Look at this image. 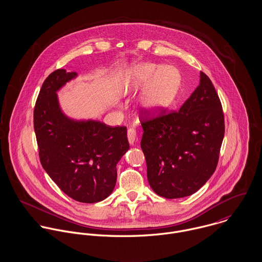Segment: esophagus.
<instances>
[{
  "label": "esophagus",
  "mask_w": 262,
  "mask_h": 262,
  "mask_svg": "<svg viewBox=\"0 0 262 262\" xmlns=\"http://www.w3.org/2000/svg\"><path fill=\"white\" fill-rule=\"evenodd\" d=\"M127 136H128V141L132 145L136 141V130L134 128H130L127 131Z\"/></svg>",
  "instance_id": "34e87169"
}]
</instances>
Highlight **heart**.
<instances>
[{
	"instance_id": "b5f03b06",
	"label": "heart",
	"mask_w": 262,
	"mask_h": 262,
	"mask_svg": "<svg viewBox=\"0 0 262 262\" xmlns=\"http://www.w3.org/2000/svg\"><path fill=\"white\" fill-rule=\"evenodd\" d=\"M179 82L180 75L173 68L166 67L157 72L156 66L145 63L133 67L126 72L120 80L119 93L127 96L149 83L142 93L139 103L145 112H156L170 102Z\"/></svg>"
}]
</instances>
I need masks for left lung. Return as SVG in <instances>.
<instances>
[{
	"mask_svg": "<svg viewBox=\"0 0 262 262\" xmlns=\"http://www.w3.org/2000/svg\"><path fill=\"white\" fill-rule=\"evenodd\" d=\"M141 148L151 188L160 196L179 199L203 187L216 170L225 133L224 113L209 78L200 84L179 111H142Z\"/></svg>",
	"mask_w": 262,
	"mask_h": 262,
	"instance_id": "8db88e82",
	"label": "left lung"
}]
</instances>
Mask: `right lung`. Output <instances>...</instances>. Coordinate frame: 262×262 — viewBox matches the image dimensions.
<instances>
[{"label": "right lung", "instance_id": "1", "mask_svg": "<svg viewBox=\"0 0 262 262\" xmlns=\"http://www.w3.org/2000/svg\"><path fill=\"white\" fill-rule=\"evenodd\" d=\"M77 75L56 70L46 77L34 108L40 162L66 194L80 203L105 200L117 181V163L129 149L127 128L66 116L56 92Z\"/></svg>", "mask_w": 262, "mask_h": 262}]
</instances>
